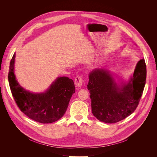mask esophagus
<instances>
[{"label": "esophagus", "instance_id": "esophagus-1", "mask_svg": "<svg viewBox=\"0 0 157 157\" xmlns=\"http://www.w3.org/2000/svg\"><path fill=\"white\" fill-rule=\"evenodd\" d=\"M74 83L76 87L78 88H81L83 85V79L82 77L80 76H77L75 77V80H74Z\"/></svg>", "mask_w": 157, "mask_h": 157}]
</instances>
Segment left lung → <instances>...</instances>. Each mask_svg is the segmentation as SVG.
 I'll return each mask as SVG.
<instances>
[{"label": "left lung", "instance_id": "8db88e82", "mask_svg": "<svg viewBox=\"0 0 157 157\" xmlns=\"http://www.w3.org/2000/svg\"><path fill=\"white\" fill-rule=\"evenodd\" d=\"M146 79L144 59L140 60L128 82L117 83L105 67L92 71L87 85L93 115L106 123L118 122L132 114L142 95Z\"/></svg>", "mask_w": 157, "mask_h": 157}]
</instances>
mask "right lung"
I'll return each instance as SVG.
<instances>
[{
  "label": "right lung",
  "instance_id": "right-lung-1",
  "mask_svg": "<svg viewBox=\"0 0 157 157\" xmlns=\"http://www.w3.org/2000/svg\"><path fill=\"white\" fill-rule=\"evenodd\" d=\"M15 57L14 53L10 64L8 82L12 95L21 111L29 118L40 123H51L60 119L75 92L73 80L67 77H59L45 92H31L22 87L16 80Z\"/></svg>",
  "mask_w": 157,
  "mask_h": 157
}]
</instances>
